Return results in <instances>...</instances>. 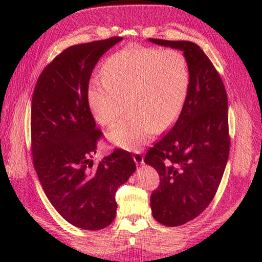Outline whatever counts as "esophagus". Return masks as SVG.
<instances>
[{
  "label": "esophagus",
  "instance_id": "esophagus-1",
  "mask_svg": "<svg viewBox=\"0 0 262 262\" xmlns=\"http://www.w3.org/2000/svg\"><path fill=\"white\" fill-rule=\"evenodd\" d=\"M134 161L137 164H143L144 163V157H143V154L139 151H136L134 154Z\"/></svg>",
  "mask_w": 262,
  "mask_h": 262
}]
</instances>
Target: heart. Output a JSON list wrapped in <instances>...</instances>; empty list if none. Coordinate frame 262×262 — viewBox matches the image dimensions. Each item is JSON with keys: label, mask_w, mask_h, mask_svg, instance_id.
<instances>
[{"label": "heart", "mask_w": 262, "mask_h": 262, "mask_svg": "<svg viewBox=\"0 0 262 262\" xmlns=\"http://www.w3.org/2000/svg\"><path fill=\"white\" fill-rule=\"evenodd\" d=\"M101 75L88 87L89 107L100 125L111 126L128 98L134 113L108 132L111 142L127 150H138L159 128L171 126L189 89L187 60L175 50L126 48L105 60Z\"/></svg>", "instance_id": "b5f03b06"}]
</instances>
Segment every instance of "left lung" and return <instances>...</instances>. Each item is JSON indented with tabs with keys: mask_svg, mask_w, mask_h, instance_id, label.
<instances>
[{
	"mask_svg": "<svg viewBox=\"0 0 262 262\" xmlns=\"http://www.w3.org/2000/svg\"><path fill=\"white\" fill-rule=\"evenodd\" d=\"M150 42L180 50L187 60L189 89L174 126L146 152L160 186L150 196L155 220L178 227L209 206L229 157L228 98L222 78L200 46L187 40Z\"/></svg>",
	"mask_w": 262,
	"mask_h": 262,
	"instance_id": "obj_1",
	"label": "left lung"
}]
</instances>
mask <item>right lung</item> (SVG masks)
Returning a JSON list of instances; mask_svg holds the SVG:
<instances>
[{
  "instance_id": "add662e5",
  "label": "right lung",
  "mask_w": 262,
  "mask_h": 262,
  "mask_svg": "<svg viewBox=\"0 0 262 262\" xmlns=\"http://www.w3.org/2000/svg\"><path fill=\"white\" fill-rule=\"evenodd\" d=\"M120 40L113 37L64 50L42 70L32 98V154L38 179L57 212L84 230L112 223L117 189L136 170L131 154L121 149L99 163L93 161L102 134L89 108V80L100 57Z\"/></svg>"
}]
</instances>
